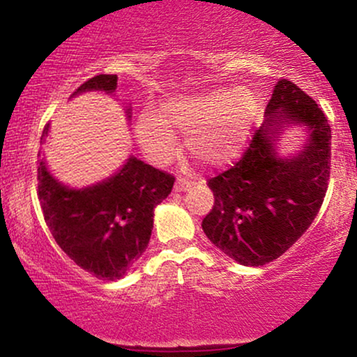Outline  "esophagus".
I'll return each mask as SVG.
<instances>
[{"label":"esophagus","instance_id":"34e87169","mask_svg":"<svg viewBox=\"0 0 357 357\" xmlns=\"http://www.w3.org/2000/svg\"><path fill=\"white\" fill-rule=\"evenodd\" d=\"M190 188H191V181H186V179H178V181L174 183V191H178V192L188 191Z\"/></svg>","mask_w":357,"mask_h":357}]
</instances>
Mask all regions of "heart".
I'll use <instances>...</instances> for the list:
<instances>
[{
  "mask_svg": "<svg viewBox=\"0 0 357 357\" xmlns=\"http://www.w3.org/2000/svg\"><path fill=\"white\" fill-rule=\"evenodd\" d=\"M257 117V100L245 87L188 93L167 99L159 116L144 110L136 136L154 162H166L178 151L174 132L186 134V149L203 166L225 167L241 154Z\"/></svg>",
  "mask_w": 357,
  "mask_h": 357,
  "instance_id": "1",
  "label": "heart"
}]
</instances>
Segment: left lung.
Here are the masks:
<instances>
[{"label": "left lung", "instance_id": "1", "mask_svg": "<svg viewBox=\"0 0 357 357\" xmlns=\"http://www.w3.org/2000/svg\"><path fill=\"white\" fill-rule=\"evenodd\" d=\"M304 126L307 139L296 155L282 156L283 130ZM331 173V126L315 100L290 80H278L243 158L211 178L215 206L204 216L206 236L225 255L247 267L268 264L312 225Z\"/></svg>", "mask_w": 357, "mask_h": 357}]
</instances>
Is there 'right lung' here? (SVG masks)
Here are the masks:
<instances>
[{"label": "right lung", "instance_id": "add662e5", "mask_svg": "<svg viewBox=\"0 0 357 357\" xmlns=\"http://www.w3.org/2000/svg\"><path fill=\"white\" fill-rule=\"evenodd\" d=\"M117 75H97L82 84L72 97L85 92L114 93ZM130 121V107H126ZM45 126L40 144L47 141ZM174 178L141 159H129L104 181L70 188L38 161V198L45 221L59 247L80 268L102 280H119L149 243L154 208L167 198Z\"/></svg>", "mask_w": 357, "mask_h": 357}]
</instances>
